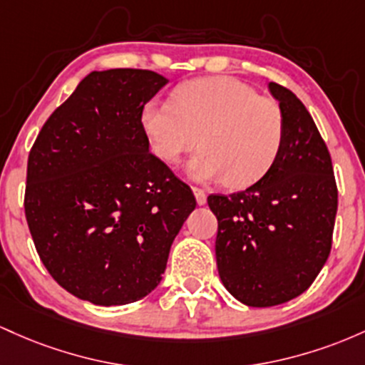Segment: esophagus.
Returning a JSON list of instances; mask_svg holds the SVG:
<instances>
[{
  "label": "esophagus",
  "mask_w": 365,
  "mask_h": 365,
  "mask_svg": "<svg viewBox=\"0 0 365 365\" xmlns=\"http://www.w3.org/2000/svg\"><path fill=\"white\" fill-rule=\"evenodd\" d=\"M193 195H195L196 203H198V205L207 203V195H205L203 190H200V187H193Z\"/></svg>",
  "instance_id": "34e87169"
}]
</instances>
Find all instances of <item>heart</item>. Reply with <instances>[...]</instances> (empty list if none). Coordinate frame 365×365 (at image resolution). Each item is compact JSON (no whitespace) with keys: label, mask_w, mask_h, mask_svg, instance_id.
Masks as SVG:
<instances>
[{"label":"heart","mask_w":365,"mask_h":365,"mask_svg":"<svg viewBox=\"0 0 365 365\" xmlns=\"http://www.w3.org/2000/svg\"><path fill=\"white\" fill-rule=\"evenodd\" d=\"M141 128L151 153L165 165H179L198 141L202 153L187 165V175L245 187L279 157L286 118L277 101L259 96L252 86L235 77H203L179 86L172 103L150 100Z\"/></svg>","instance_id":"obj_1"}]
</instances>
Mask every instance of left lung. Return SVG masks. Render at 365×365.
Segmentation results:
<instances>
[{"instance_id":"obj_1","label":"left lung","mask_w":365,"mask_h":365,"mask_svg":"<svg viewBox=\"0 0 365 365\" xmlns=\"http://www.w3.org/2000/svg\"><path fill=\"white\" fill-rule=\"evenodd\" d=\"M269 91L286 118L279 157L247 190L207 200L219 222L220 281L248 307L284 304L312 284L329 257L338 208L329 151L309 110L279 84Z\"/></svg>"}]
</instances>
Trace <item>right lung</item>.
I'll return each instance as SVG.
<instances>
[{
    "instance_id": "obj_1",
    "label": "right lung",
    "mask_w": 365,
    "mask_h": 365,
    "mask_svg": "<svg viewBox=\"0 0 365 365\" xmlns=\"http://www.w3.org/2000/svg\"><path fill=\"white\" fill-rule=\"evenodd\" d=\"M169 79L91 72L41 129L27 162L26 217L41 262L94 305L153 292L196 200L150 153L141 110Z\"/></svg>"
}]
</instances>
